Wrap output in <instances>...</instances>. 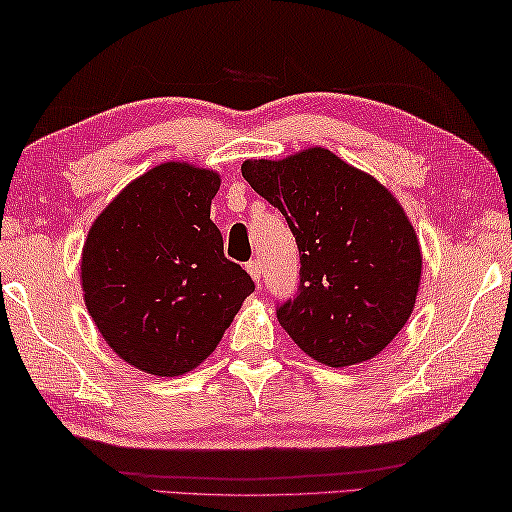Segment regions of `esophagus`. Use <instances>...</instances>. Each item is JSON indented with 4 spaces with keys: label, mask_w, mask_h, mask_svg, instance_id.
<instances>
[{
    "label": "esophagus",
    "mask_w": 512,
    "mask_h": 512,
    "mask_svg": "<svg viewBox=\"0 0 512 512\" xmlns=\"http://www.w3.org/2000/svg\"><path fill=\"white\" fill-rule=\"evenodd\" d=\"M245 267H247V272H249L251 279H254L256 283L261 281V263H258V261H249Z\"/></svg>",
    "instance_id": "esophagus-1"
}]
</instances>
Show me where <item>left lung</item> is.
<instances>
[{
	"label": "left lung",
	"instance_id": "left-lung-1",
	"mask_svg": "<svg viewBox=\"0 0 512 512\" xmlns=\"http://www.w3.org/2000/svg\"><path fill=\"white\" fill-rule=\"evenodd\" d=\"M242 177L286 217L299 249L297 295L276 317L329 367L374 358L408 322L422 254L404 208L329 149L245 161Z\"/></svg>",
	"mask_w": 512,
	"mask_h": 512
}]
</instances>
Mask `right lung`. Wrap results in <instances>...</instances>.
<instances>
[{
  "instance_id": "add662e5",
  "label": "right lung",
  "mask_w": 512,
  "mask_h": 512,
  "mask_svg": "<svg viewBox=\"0 0 512 512\" xmlns=\"http://www.w3.org/2000/svg\"><path fill=\"white\" fill-rule=\"evenodd\" d=\"M220 174L163 163L129 183L88 233L83 297L117 356L179 376L213 354L254 281L211 220Z\"/></svg>"
}]
</instances>
